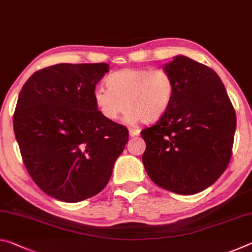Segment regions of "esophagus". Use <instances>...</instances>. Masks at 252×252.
<instances>
[{
    "instance_id": "esophagus-1",
    "label": "esophagus",
    "mask_w": 252,
    "mask_h": 252,
    "mask_svg": "<svg viewBox=\"0 0 252 252\" xmlns=\"http://www.w3.org/2000/svg\"><path fill=\"white\" fill-rule=\"evenodd\" d=\"M129 134H130V136H138L140 134V130L134 129V127H131V129H129Z\"/></svg>"
}]
</instances>
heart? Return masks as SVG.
Segmentation results:
<instances>
[{
	"label": "heart",
	"mask_w": 252,
	"mask_h": 252,
	"mask_svg": "<svg viewBox=\"0 0 252 252\" xmlns=\"http://www.w3.org/2000/svg\"><path fill=\"white\" fill-rule=\"evenodd\" d=\"M106 87L95 89L93 101L110 121H116L127 108V122H156L167 112L174 94L172 76L162 69H122L108 76Z\"/></svg>",
	"instance_id": "1"
}]
</instances>
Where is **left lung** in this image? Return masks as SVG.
<instances>
[{
	"label": "left lung",
	"mask_w": 252,
	"mask_h": 252,
	"mask_svg": "<svg viewBox=\"0 0 252 252\" xmlns=\"http://www.w3.org/2000/svg\"><path fill=\"white\" fill-rule=\"evenodd\" d=\"M163 70L173 79V99L164 116L141 131L147 146L142 162L156 185L194 194L212 186L227 169L236 112L211 67L177 55Z\"/></svg>",
	"instance_id": "8db88e82"
}]
</instances>
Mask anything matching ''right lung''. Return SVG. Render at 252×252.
<instances>
[{
    "label": "right lung",
    "instance_id": "add662e5",
    "mask_svg": "<svg viewBox=\"0 0 252 252\" xmlns=\"http://www.w3.org/2000/svg\"><path fill=\"white\" fill-rule=\"evenodd\" d=\"M106 63H60L33 73L16 103L13 127L37 187L79 202L104 189L129 140L125 126L105 119L93 101Z\"/></svg>",
    "mask_w": 252,
    "mask_h": 252
}]
</instances>
